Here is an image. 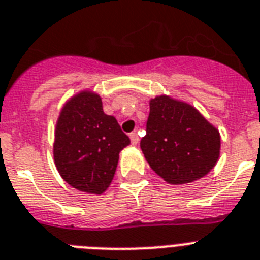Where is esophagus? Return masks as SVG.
I'll return each instance as SVG.
<instances>
[{
  "label": "esophagus",
  "mask_w": 260,
  "mask_h": 260,
  "mask_svg": "<svg viewBox=\"0 0 260 260\" xmlns=\"http://www.w3.org/2000/svg\"><path fill=\"white\" fill-rule=\"evenodd\" d=\"M130 139H132V145H137V143L139 142V137H138V134H137V133H132V134H130Z\"/></svg>",
  "instance_id": "obj_1"
}]
</instances>
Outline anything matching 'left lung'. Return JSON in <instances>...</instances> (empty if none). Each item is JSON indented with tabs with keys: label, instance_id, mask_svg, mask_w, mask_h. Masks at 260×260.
<instances>
[{
	"label": "left lung",
	"instance_id": "1",
	"mask_svg": "<svg viewBox=\"0 0 260 260\" xmlns=\"http://www.w3.org/2000/svg\"><path fill=\"white\" fill-rule=\"evenodd\" d=\"M149 105L141 149L150 167L171 184L207 175L219 159V130L192 105L171 95H156Z\"/></svg>",
	"mask_w": 260,
	"mask_h": 260
}]
</instances>
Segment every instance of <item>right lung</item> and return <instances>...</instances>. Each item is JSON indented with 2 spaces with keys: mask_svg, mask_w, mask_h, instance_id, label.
<instances>
[{
  "mask_svg": "<svg viewBox=\"0 0 260 260\" xmlns=\"http://www.w3.org/2000/svg\"><path fill=\"white\" fill-rule=\"evenodd\" d=\"M127 145L128 137L113 115L105 114L102 98L93 90H81L62 106L54 128V164L78 191L104 194Z\"/></svg>",
  "mask_w": 260,
  "mask_h": 260,
  "instance_id": "1",
  "label": "right lung"
}]
</instances>
